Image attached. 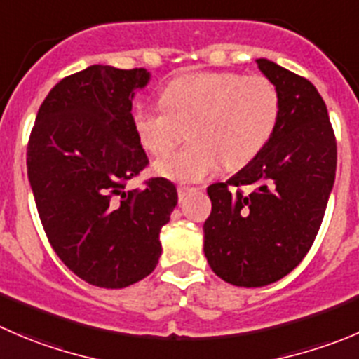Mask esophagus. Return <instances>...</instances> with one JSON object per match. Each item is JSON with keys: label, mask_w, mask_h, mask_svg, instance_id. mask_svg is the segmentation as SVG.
I'll return each mask as SVG.
<instances>
[{"label": "esophagus", "mask_w": 359, "mask_h": 359, "mask_svg": "<svg viewBox=\"0 0 359 359\" xmlns=\"http://www.w3.org/2000/svg\"><path fill=\"white\" fill-rule=\"evenodd\" d=\"M191 191H196V189H193V187H182V186H180L179 189H177V193H179V200L182 201L184 198H186L187 194L191 193Z\"/></svg>", "instance_id": "1"}]
</instances>
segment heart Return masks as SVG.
Masks as SVG:
<instances>
[{"label": "heart", "mask_w": 359, "mask_h": 359, "mask_svg": "<svg viewBox=\"0 0 359 359\" xmlns=\"http://www.w3.org/2000/svg\"><path fill=\"white\" fill-rule=\"evenodd\" d=\"M161 107L133 110V130L151 154L172 151L184 128L189 144L156 163V172L179 182L207 179L224 163H249L272 137L280 112L277 87L266 76L200 72L172 80Z\"/></svg>", "instance_id": "b5f03b06"}]
</instances>
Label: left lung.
Masks as SVG:
<instances>
[{"label":"left lung","mask_w":359,"mask_h":359,"mask_svg":"<svg viewBox=\"0 0 359 359\" xmlns=\"http://www.w3.org/2000/svg\"><path fill=\"white\" fill-rule=\"evenodd\" d=\"M280 96L263 149L226 182L208 186L205 257L217 277L240 287L277 283L314 243L335 182L337 142L328 110L304 76L256 59Z\"/></svg>","instance_id":"1"}]
</instances>
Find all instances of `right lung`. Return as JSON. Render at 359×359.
<instances>
[{
	"label": "right lung",
	"mask_w": 359,
	"mask_h": 359,
	"mask_svg": "<svg viewBox=\"0 0 359 359\" xmlns=\"http://www.w3.org/2000/svg\"><path fill=\"white\" fill-rule=\"evenodd\" d=\"M145 68L93 65L52 87L27 144V177L45 235L86 283L121 290L147 277L161 256L159 231L177 205L158 177L130 189L147 166L131 121Z\"/></svg>",
	"instance_id": "obj_1"
}]
</instances>
